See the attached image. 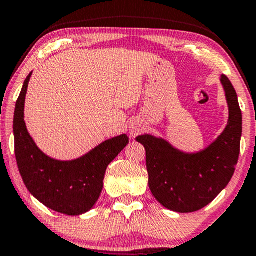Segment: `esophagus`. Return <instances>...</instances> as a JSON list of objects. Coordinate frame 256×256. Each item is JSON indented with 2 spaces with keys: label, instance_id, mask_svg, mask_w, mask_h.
<instances>
[{
  "label": "esophagus",
  "instance_id": "esophagus-1",
  "mask_svg": "<svg viewBox=\"0 0 256 256\" xmlns=\"http://www.w3.org/2000/svg\"><path fill=\"white\" fill-rule=\"evenodd\" d=\"M142 132V126L138 124H132L130 128V134L132 137H137V136Z\"/></svg>",
  "mask_w": 256,
  "mask_h": 256
}]
</instances>
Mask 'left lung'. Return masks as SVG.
I'll use <instances>...</instances> for the list:
<instances>
[{
    "label": "left lung",
    "mask_w": 256,
    "mask_h": 256,
    "mask_svg": "<svg viewBox=\"0 0 256 256\" xmlns=\"http://www.w3.org/2000/svg\"><path fill=\"white\" fill-rule=\"evenodd\" d=\"M230 119L219 138L202 152H180L168 142L153 136H139L136 140L146 150L150 190L166 208L192 213L204 208L228 185L240 154L242 114L233 85L221 76Z\"/></svg>",
    "instance_id": "left-lung-1"
}]
</instances>
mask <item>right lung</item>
<instances>
[{
	"mask_svg": "<svg viewBox=\"0 0 256 256\" xmlns=\"http://www.w3.org/2000/svg\"><path fill=\"white\" fill-rule=\"evenodd\" d=\"M32 74L24 80L14 114L18 171L29 192L48 208L66 216L86 213L100 196L108 164L128 144V138L122 134L108 139L71 162L49 158L37 148L26 128L24 102Z\"/></svg>",
	"mask_w": 256,
	"mask_h": 256,
	"instance_id": "add662e5",
	"label": "right lung"
}]
</instances>
